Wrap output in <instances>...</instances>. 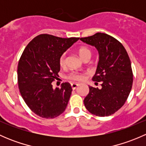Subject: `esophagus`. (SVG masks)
I'll return each instance as SVG.
<instances>
[{"label": "esophagus", "instance_id": "34e87169", "mask_svg": "<svg viewBox=\"0 0 146 146\" xmlns=\"http://www.w3.org/2000/svg\"><path fill=\"white\" fill-rule=\"evenodd\" d=\"M79 84L78 83V82H73V83H71V87H72V89L73 90H75L76 88H77Z\"/></svg>", "mask_w": 146, "mask_h": 146}]
</instances>
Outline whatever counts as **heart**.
I'll use <instances>...</instances> for the list:
<instances>
[{"label":"heart","instance_id":"obj_1","mask_svg":"<svg viewBox=\"0 0 146 146\" xmlns=\"http://www.w3.org/2000/svg\"><path fill=\"white\" fill-rule=\"evenodd\" d=\"M78 54L80 56V58H85V57L88 56H91V54H92V51H91L90 48L88 46H82L80 48H78ZM66 54H61L59 57V59H58V64L61 67H64L66 66ZM85 78V74L82 73H79V72H72L70 73L68 76H67L68 79H70L71 80H82Z\"/></svg>","mask_w":146,"mask_h":146}]
</instances>
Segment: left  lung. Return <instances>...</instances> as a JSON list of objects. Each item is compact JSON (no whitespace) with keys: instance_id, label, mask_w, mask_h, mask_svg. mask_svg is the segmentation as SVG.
Wrapping results in <instances>:
<instances>
[{"instance_id":"8db88e82","label":"left lung","mask_w":146,"mask_h":146,"mask_svg":"<svg viewBox=\"0 0 146 146\" xmlns=\"http://www.w3.org/2000/svg\"><path fill=\"white\" fill-rule=\"evenodd\" d=\"M80 39L98 50L100 60L92 80L102 85L101 89L89 87L84 104L91 114L98 117L111 115L126 102L133 85L127 51L120 42L107 34L98 32Z\"/></svg>"}]
</instances>
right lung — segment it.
Masks as SVG:
<instances>
[{"label": "right lung", "instance_id": "1", "mask_svg": "<svg viewBox=\"0 0 146 146\" xmlns=\"http://www.w3.org/2000/svg\"><path fill=\"white\" fill-rule=\"evenodd\" d=\"M79 39L42 34L34 38L22 54L17 66V82L21 96L29 109L45 119L56 118L68 105L72 92L69 82L53 88L60 71V56Z\"/></svg>", "mask_w": 146, "mask_h": 146}]
</instances>
